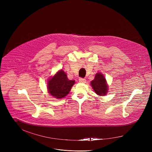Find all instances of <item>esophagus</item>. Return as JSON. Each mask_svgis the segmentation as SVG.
Listing matches in <instances>:
<instances>
[{
	"mask_svg": "<svg viewBox=\"0 0 152 152\" xmlns=\"http://www.w3.org/2000/svg\"><path fill=\"white\" fill-rule=\"evenodd\" d=\"M79 83H86V79H84V78H81V77L79 79Z\"/></svg>",
	"mask_w": 152,
	"mask_h": 152,
	"instance_id": "esophagus-1",
	"label": "esophagus"
}]
</instances>
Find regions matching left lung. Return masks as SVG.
<instances>
[{
    "instance_id": "left-lung-1",
    "label": "left lung",
    "mask_w": 152,
    "mask_h": 152,
    "mask_svg": "<svg viewBox=\"0 0 152 152\" xmlns=\"http://www.w3.org/2000/svg\"><path fill=\"white\" fill-rule=\"evenodd\" d=\"M91 86L95 94L100 96H104L108 93V85L105 76L101 73H97L94 79L91 82Z\"/></svg>"
}]
</instances>
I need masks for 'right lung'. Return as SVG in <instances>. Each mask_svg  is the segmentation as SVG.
I'll list each match as a JSON object with an SVG mask.
<instances>
[{"label":"right lung","mask_w":152,"mask_h":152,"mask_svg":"<svg viewBox=\"0 0 152 152\" xmlns=\"http://www.w3.org/2000/svg\"><path fill=\"white\" fill-rule=\"evenodd\" d=\"M75 83V80H69L65 72L60 69L48 79L47 91L53 98L60 99L69 93Z\"/></svg>","instance_id":"right-lung-1"}]
</instances>
